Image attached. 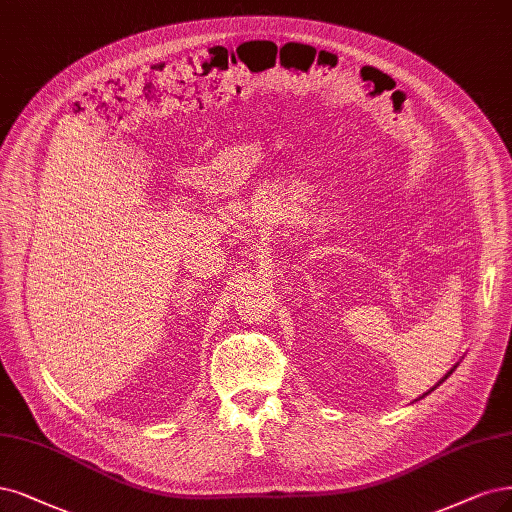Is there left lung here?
Masks as SVG:
<instances>
[{
    "instance_id": "1",
    "label": "left lung",
    "mask_w": 512,
    "mask_h": 512,
    "mask_svg": "<svg viewBox=\"0 0 512 512\" xmlns=\"http://www.w3.org/2000/svg\"><path fill=\"white\" fill-rule=\"evenodd\" d=\"M455 368H457V364H455V366H453V368H451V370H449V373H447V375H445V377H443V379H440V381H438V383H443V381H445V379H447V377H449V375H451V373H453V370H455ZM438 383H436V385H438ZM436 385H434V387H436ZM434 387H432V390H430V392H434ZM430 392H426V394H424V396H428V394H430Z\"/></svg>"
}]
</instances>
